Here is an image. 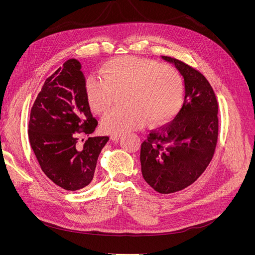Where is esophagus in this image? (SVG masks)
Instances as JSON below:
<instances>
[{
	"label": "esophagus",
	"instance_id": "esophagus-1",
	"mask_svg": "<svg viewBox=\"0 0 255 255\" xmlns=\"http://www.w3.org/2000/svg\"><path fill=\"white\" fill-rule=\"evenodd\" d=\"M111 139H112L113 141H115V142L119 141V139H120V134H112V135H111Z\"/></svg>",
	"mask_w": 255,
	"mask_h": 255
}]
</instances>
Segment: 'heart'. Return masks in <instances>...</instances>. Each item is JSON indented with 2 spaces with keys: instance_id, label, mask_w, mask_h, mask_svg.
<instances>
[{
  "instance_id": "1",
  "label": "heart",
  "mask_w": 255,
  "mask_h": 255,
  "mask_svg": "<svg viewBox=\"0 0 255 255\" xmlns=\"http://www.w3.org/2000/svg\"><path fill=\"white\" fill-rule=\"evenodd\" d=\"M102 78H90L86 91L95 113L109 112L116 95L125 94L126 107L110 113L102 121L107 134H123L142 127L171 122L184 103V82L175 69L158 61L133 56L112 59L102 67Z\"/></svg>"
}]
</instances>
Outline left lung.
<instances>
[{"label":"left lung","mask_w":255,"mask_h":255,"mask_svg":"<svg viewBox=\"0 0 255 255\" xmlns=\"http://www.w3.org/2000/svg\"><path fill=\"white\" fill-rule=\"evenodd\" d=\"M184 78L185 98L171 123L141 143L144 181L159 194L188 187L210 165L218 139V102L205 76L183 61L163 56Z\"/></svg>","instance_id":"8db88e82"}]
</instances>
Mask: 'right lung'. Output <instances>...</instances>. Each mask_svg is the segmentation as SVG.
I'll return each mask as SVG.
<instances>
[{"label":"right lung","mask_w":255,"mask_h":255,"mask_svg":"<svg viewBox=\"0 0 255 255\" xmlns=\"http://www.w3.org/2000/svg\"><path fill=\"white\" fill-rule=\"evenodd\" d=\"M74 58L45 80L30 111L28 138L41 170L57 186L79 190L94 179L98 157L110 137H89L82 148L79 135L98 126L88 102L86 81Z\"/></svg>","instance_id":"right-lung-1"}]
</instances>
